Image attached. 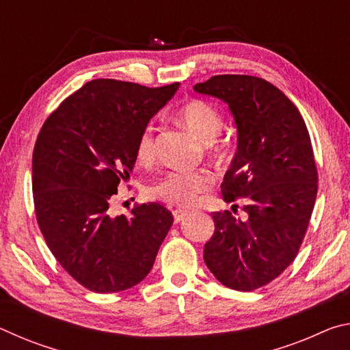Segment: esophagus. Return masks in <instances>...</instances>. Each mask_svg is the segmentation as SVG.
I'll use <instances>...</instances> for the list:
<instances>
[{"label":"esophagus","mask_w":350,"mask_h":350,"mask_svg":"<svg viewBox=\"0 0 350 350\" xmlns=\"http://www.w3.org/2000/svg\"><path fill=\"white\" fill-rule=\"evenodd\" d=\"M173 216H174V222H180V221H183V219H185L187 213L182 211V210H174Z\"/></svg>","instance_id":"34e87169"}]
</instances>
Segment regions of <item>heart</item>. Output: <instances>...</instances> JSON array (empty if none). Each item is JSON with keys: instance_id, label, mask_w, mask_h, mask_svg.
Instances as JSON below:
<instances>
[{"instance_id": "b5f03b06", "label": "heart", "mask_w": 350, "mask_h": 350, "mask_svg": "<svg viewBox=\"0 0 350 350\" xmlns=\"http://www.w3.org/2000/svg\"><path fill=\"white\" fill-rule=\"evenodd\" d=\"M177 117L188 131H191L204 144H211L222 129V118L215 106L204 100H191L182 106ZM135 157L144 165L151 163L156 157L154 129L146 126L142 131L135 146ZM213 185V176L208 171H171L161 180L150 187V194L162 202L189 208L196 205L202 194Z\"/></svg>"}]
</instances>
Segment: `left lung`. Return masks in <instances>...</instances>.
<instances>
[{
  "instance_id": "left-lung-1",
  "label": "left lung",
  "mask_w": 350,
  "mask_h": 350,
  "mask_svg": "<svg viewBox=\"0 0 350 350\" xmlns=\"http://www.w3.org/2000/svg\"><path fill=\"white\" fill-rule=\"evenodd\" d=\"M194 91L228 105L238 150L224 176L222 198H247L245 219L213 213L215 233L204 247L219 282L252 292L280 276L298 254L318 191L310 135L296 106L267 80L215 75Z\"/></svg>"
}]
</instances>
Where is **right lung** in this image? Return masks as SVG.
<instances>
[{
  "label": "right lung",
  "instance_id": "1",
  "mask_svg": "<svg viewBox=\"0 0 350 350\" xmlns=\"http://www.w3.org/2000/svg\"><path fill=\"white\" fill-rule=\"evenodd\" d=\"M179 83L146 88L98 79L88 81L47 117L35 142L32 191L44 241L62 267L96 293L144 281L173 225L157 202L109 216V200L129 179L135 146Z\"/></svg>",
  "mask_w": 350,
  "mask_h": 350
}]
</instances>
